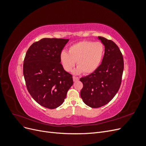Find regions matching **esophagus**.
Masks as SVG:
<instances>
[{"label": "esophagus", "mask_w": 146, "mask_h": 146, "mask_svg": "<svg viewBox=\"0 0 146 146\" xmlns=\"http://www.w3.org/2000/svg\"><path fill=\"white\" fill-rule=\"evenodd\" d=\"M78 80H79V78L78 77H76V76H74L73 77V80H74V82H77Z\"/></svg>", "instance_id": "34e87169"}]
</instances>
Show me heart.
<instances>
[{"label":"heart","mask_w":146,"mask_h":146,"mask_svg":"<svg viewBox=\"0 0 146 146\" xmlns=\"http://www.w3.org/2000/svg\"><path fill=\"white\" fill-rule=\"evenodd\" d=\"M104 54L105 47L102 43L85 40L70 46L68 53L61 52L60 60L67 72L71 71L77 61V73L90 74L99 68Z\"/></svg>","instance_id":"b5f03b06"}]
</instances>
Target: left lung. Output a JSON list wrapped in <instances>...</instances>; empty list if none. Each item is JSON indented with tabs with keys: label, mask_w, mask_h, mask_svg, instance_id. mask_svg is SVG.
<instances>
[{
	"label": "left lung",
	"mask_w": 146,
	"mask_h": 146,
	"mask_svg": "<svg viewBox=\"0 0 146 146\" xmlns=\"http://www.w3.org/2000/svg\"><path fill=\"white\" fill-rule=\"evenodd\" d=\"M99 39L105 46L102 63L94 72L80 79L83 83L80 96L91 108L101 107L112 100L121 86L123 70V56L118 46L105 38Z\"/></svg>",
	"instance_id": "obj_1"
}]
</instances>
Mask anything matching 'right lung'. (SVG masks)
Masks as SVG:
<instances>
[{"instance_id": "add662e5", "label": "right lung", "mask_w": 146, "mask_h": 146, "mask_svg": "<svg viewBox=\"0 0 146 146\" xmlns=\"http://www.w3.org/2000/svg\"><path fill=\"white\" fill-rule=\"evenodd\" d=\"M68 41L42 38L32 44L25 54L23 74L26 86L33 99L45 108L58 107L73 85L72 76L65 71L60 60Z\"/></svg>"}]
</instances>
